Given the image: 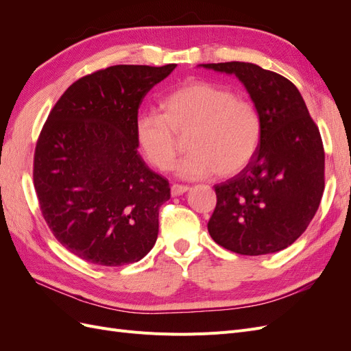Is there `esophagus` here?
<instances>
[{
    "label": "esophagus",
    "instance_id": "esophagus-1",
    "mask_svg": "<svg viewBox=\"0 0 351 351\" xmlns=\"http://www.w3.org/2000/svg\"><path fill=\"white\" fill-rule=\"evenodd\" d=\"M189 190H190L189 186L173 184V186H171V195H173V196H180V195H183V193L189 192Z\"/></svg>",
    "mask_w": 351,
    "mask_h": 351
}]
</instances>
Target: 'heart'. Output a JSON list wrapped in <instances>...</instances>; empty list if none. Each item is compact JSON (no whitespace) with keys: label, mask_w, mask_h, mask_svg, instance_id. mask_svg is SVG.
Listing matches in <instances>:
<instances>
[{"label":"heart","mask_w":351,"mask_h":351,"mask_svg":"<svg viewBox=\"0 0 351 351\" xmlns=\"http://www.w3.org/2000/svg\"><path fill=\"white\" fill-rule=\"evenodd\" d=\"M162 115L141 114L136 137L152 167L168 171L189 139L190 154L177 167L183 178H205L214 173L234 176L246 168L258 152L262 120L258 108L236 98L228 88L208 82H189L168 93Z\"/></svg>","instance_id":"heart-1"}]
</instances>
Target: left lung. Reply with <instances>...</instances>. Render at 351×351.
Segmentation results:
<instances>
[{
  "label": "left lung",
  "instance_id": "obj_1",
  "mask_svg": "<svg viewBox=\"0 0 351 351\" xmlns=\"http://www.w3.org/2000/svg\"><path fill=\"white\" fill-rule=\"evenodd\" d=\"M234 74L262 120V139L250 164L215 186L210 237L239 254L280 252L311 224L324 195V145L294 84L252 62L200 64Z\"/></svg>",
  "mask_w": 351,
  "mask_h": 351
}]
</instances>
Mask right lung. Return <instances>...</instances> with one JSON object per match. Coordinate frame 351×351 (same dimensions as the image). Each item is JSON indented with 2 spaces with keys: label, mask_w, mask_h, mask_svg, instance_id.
Masks as SVG:
<instances>
[{
  "label": "right lung",
  "mask_w": 351,
  "mask_h": 351,
  "mask_svg": "<svg viewBox=\"0 0 351 351\" xmlns=\"http://www.w3.org/2000/svg\"><path fill=\"white\" fill-rule=\"evenodd\" d=\"M176 64L112 66L74 82L49 112L34 183L52 234L80 259L121 267L151 252L169 183L137 152L139 107Z\"/></svg>",
  "instance_id": "1"
}]
</instances>
